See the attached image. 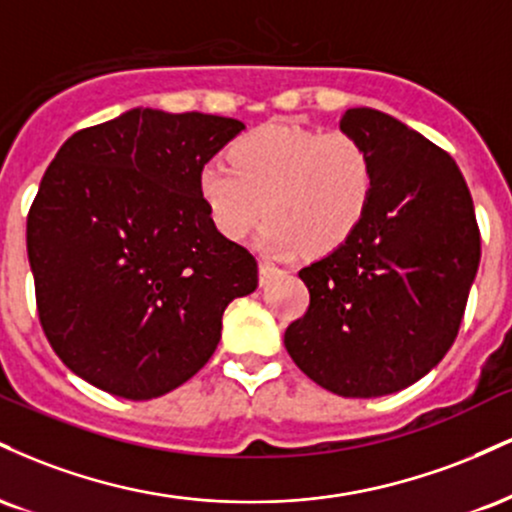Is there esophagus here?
Masks as SVG:
<instances>
[{
    "mask_svg": "<svg viewBox=\"0 0 512 512\" xmlns=\"http://www.w3.org/2000/svg\"><path fill=\"white\" fill-rule=\"evenodd\" d=\"M276 274H281V269L276 267V264L267 262V260L260 262V284H262V286L269 284V281H272Z\"/></svg>",
    "mask_w": 512,
    "mask_h": 512,
    "instance_id": "1",
    "label": "esophagus"
}]
</instances>
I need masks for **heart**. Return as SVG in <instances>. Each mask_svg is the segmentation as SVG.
<instances>
[{"label": "heart", "instance_id": "obj_1", "mask_svg": "<svg viewBox=\"0 0 512 512\" xmlns=\"http://www.w3.org/2000/svg\"><path fill=\"white\" fill-rule=\"evenodd\" d=\"M221 158L204 163L197 195L216 231L243 240L264 216L257 243L272 255L330 252L361 226L375 185L366 146L351 134L298 122H269L240 134Z\"/></svg>", "mask_w": 512, "mask_h": 512}]
</instances>
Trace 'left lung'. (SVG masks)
<instances>
[{"mask_svg":"<svg viewBox=\"0 0 512 512\" xmlns=\"http://www.w3.org/2000/svg\"><path fill=\"white\" fill-rule=\"evenodd\" d=\"M339 129L370 154L373 199L354 236L298 272L310 305L284 344L334 395L383 397L448 354L481 240L460 168L424 134L373 108H349Z\"/></svg>","mask_w":512,"mask_h":512,"instance_id":"8db88e82","label":"left lung"}]
</instances>
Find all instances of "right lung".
<instances>
[{
    "instance_id": "obj_1",
    "label": "right lung",
    "mask_w": 512,
    "mask_h": 512,
    "mask_svg": "<svg viewBox=\"0 0 512 512\" xmlns=\"http://www.w3.org/2000/svg\"><path fill=\"white\" fill-rule=\"evenodd\" d=\"M233 117L132 108L72 134L45 170L26 243L40 325L72 373L154 399L209 361L257 262L223 238L197 175L243 132Z\"/></svg>"
}]
</instances>
